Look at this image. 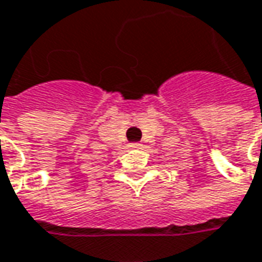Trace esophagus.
Here are the masks:
<instances>
[{"mask_svg": "<svg viewBox=\"0 0 262 262\" xmlns=\"http://www.w3.org/2000/svg\"><path fill=\"white\" fill-rule=\"evenodd\" d=\"M142 144L140 143H130V147H135V149H137V147H140Z\"/></svg>", "mask_w": 262, "mask_h": 262, "instance_id": "1", "label": "esophagus"}]
</instances>
